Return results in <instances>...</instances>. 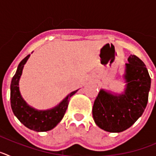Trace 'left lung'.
<instances>
[{
	"instance_id": "1",
	"label": "left lung",
	"mask_w": 156,
	"mask_h": 156,
	"mask_svg": "<svg viewBox=\"0 0 156 156\" xmlns=\"http://www.w3.org/2000/svg\"><path fill=\"white\" fill-rule=\"evenodd\" d=\"M128 62L123 75L124 92L118 94L101 89L94 102V120L105 131L126 130L141 116L148 104L151 78L146 66L134 55H130Z\"/></svg>"
}]
</instances>
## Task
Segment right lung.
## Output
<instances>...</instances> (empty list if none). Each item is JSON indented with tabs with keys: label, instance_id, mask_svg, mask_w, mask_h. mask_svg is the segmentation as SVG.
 <instances>
[{
	"label": "right lung",
	"instance_id": "obj_1",
	"mask_svg": "<svg viewBox=\"0 0 156 156\" xmlns=\"http://www.w3.org/2000/svg\"><path fill=\"white\" fill-rule=\"evenodd\" d=\"M30 55L23 58L19 64L16 73L11 83V106L14 115L29 129L37 132H44L55 127L62 119L68 108L69 98L78 90L71 92L61 102L53 108L37 110L29 105L22 98L19 91V82L22 76L23 67Z\"/></svg>",
	"mask_w": 156,
	"mask_h": 156
}]
</instances>
